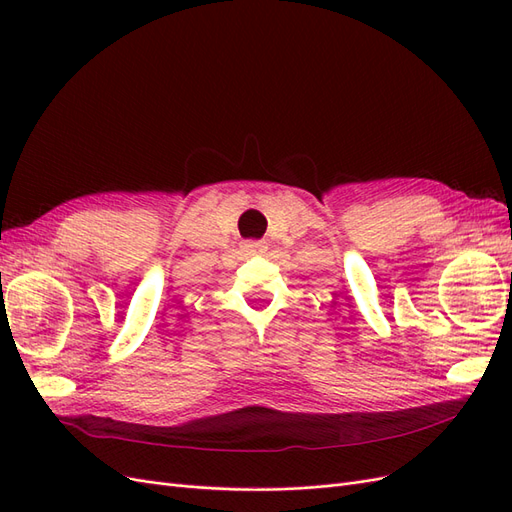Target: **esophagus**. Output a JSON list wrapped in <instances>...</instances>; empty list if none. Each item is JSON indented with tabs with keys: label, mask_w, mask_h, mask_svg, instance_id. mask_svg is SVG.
<instances>
[{
	"label": "esophagus",
	"mask_w": 512,
	"mask_h": 512,
	"mask_svg": "<svg viewBox=\"0 0 512 512\" xmlns=\"http://www.w3.org/2000/svg\"><path fill=\"white\" fill-rule=\"evenodd\" d=\"M241 247H243V252H247V254H265L267 252L265 241H245Z\"/></svg>",
	"instance_id": "esophagus-1"
}]
</instances>
